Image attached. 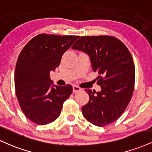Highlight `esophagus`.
Instances as JSON below:
<instances>
[{
	"mask_svg": "<svg viewBox=\"0 0 152 152\" xmlns=\"http://www.w3.org/2000/svg\"><path fill=\"white\" fill-rule=\"evenodd\" d=\"M81 91V88L77 86H73V92L74 93H76L78 92V91Z\"/></svg>",
	"mask_w": 152,
	"mask_h": 152,
	"instance_id": "1",
	"label": "esophagus"
}]
</instances>
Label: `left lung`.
Segmentation results:
<instances>
[{
  "instance_id": "obj_1",
  "label": "left lung",
  "mask_w": 152,
  "mask_h": 152,
  "mask_svg": "<svg viewBox=\"0 0 152 152\" xmlns=\"http://www.w3.org/2000/svg\"><path fill=\"white\" fill-rule=\"evenodd\" d=\"M71 48L90 56L98 76L100 92L85 89L89 101L82 107L88 121L104 127L116 121L127 108L134 88L135 68L130 52L122 42L112 36H81Z\"/></svg>"
}]
</instances>
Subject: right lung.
Instances as JSON below:
<instances>
[{
  "label": "right lung",
  "mask_w": 152,
  "mask_h": 152,
  "mask_svg": "<svg viewBox=\"0 0 152 152\" xmlns=\"http://www.w3.org/2000/svg\"><path fill=\"white\" fill-rule=\"evenodd\" d=\"M78 38L74 35L39 34L23 47L15 71V88L25 115L45 125L56 120L73 91L71 85L52 86L50 71H55L64 52Z\"/></svg>",
  "instance_id": "1"
}]
</instances>
